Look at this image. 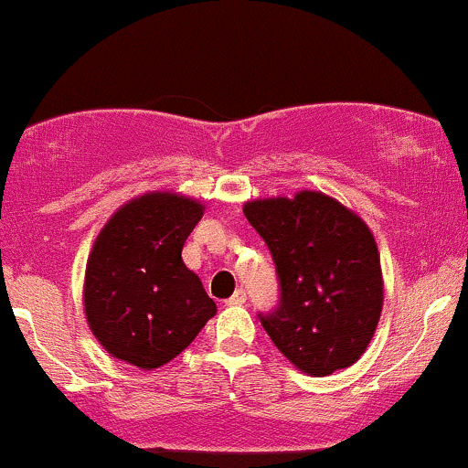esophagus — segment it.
<instances>
[{
  "mask_svg": "<svg viewBox=\"0 0 468 468\" xmlns=\"http://www.w3.org/2000/svg\"><path fill=\"white\" fill-rule=\"evenodd\" d=\"M244 303H246V292L241 288L235 290V292L227 299V305H244Z\"/></svg>",
  "mask_w": 468,
  "mask_h": 468,
  "instance_id": "34e87169",
  "label": "esophagus"
}]
</instances>
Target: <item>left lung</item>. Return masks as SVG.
Instances as JSON below:
<instances>
[{
  "label": "left lung",
  "mask_w": 468,
  "mask_h": 468,
  "mask_svg": "<svg viewBox=\"0 0 468 468\" xmlns=\"http://www.w3.org/2000/svg\"><path fill=\"white\" fill-rule=\"evenodd\" d=\"M244 216L275 261L279 302L257 316L277 350L310 376L350 367L383 310L378 249L367 224L316 191L246 202Z\"/></svg>",
  "instance_id": "1"
}]
</instances>
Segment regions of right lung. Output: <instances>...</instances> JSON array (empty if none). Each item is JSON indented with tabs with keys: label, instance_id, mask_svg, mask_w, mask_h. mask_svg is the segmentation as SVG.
<instances>
[{
	"label": "right lung",
	"instance_id": "1",
	"mask_svg": "<svg viewBox=\"0 0 468 468\" xmlns=\"http://www.w3.org/2000/svg\"><path fill=\"white\" fill-rule=\"evenodd\" d=\"M204 207L174 193L136 197L105 224L85 268V314L112 356L141 369L169 363L216 314L182 246Z\"/></svg>",
	"mask_w": 468,
	"mask_h": 468
}]
</instances>
